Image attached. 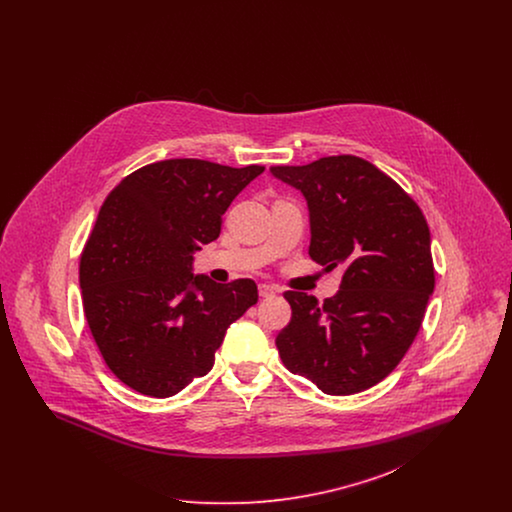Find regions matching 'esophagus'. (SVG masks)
Masks as SVG:
<instances>
[{
    "label": "esophagus",
    "mask_w": 512,
    "mask_h": 512,
    "mask_svg": "<svg viewBox=\"0 0 512 512\" xmlns=\"http://www.w3.org/2000/svg\"><path fill=\"white\" fill-rule=\"evenodd\" d=\"M259 295H261L263 299L274 297V295H276V288H274V286H268V284H261V286H259Z\"/></svg>",
    "instance_id": "1"
}]
</instances>
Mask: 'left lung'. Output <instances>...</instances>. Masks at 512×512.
I'll list each match as a JSON object with an SVG mask.
<instances>
[{
    "mask_svg": "<svg viewBox=\"0 0 512 512\" xmlns=\"http://www.w3.org/2000/svg\"><path fill=\"white\" fill-rule=\"evenodd\" d=\"M270 172L307 201L311 259L343 268L340 292L322 305L284 293L292 320L276 336L280 359L328 395L368 390L405 357L434 293L428 222L397 182L355 155Z\"/></svg>",
    "mask_w": 512,
    "mask_h": 512,
    "instance_id": "obj_1",
    "label": "left lung"
}]
</instances>
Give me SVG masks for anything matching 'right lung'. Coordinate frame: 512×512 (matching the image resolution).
I'll return each instance as SVG.
<instances>
[{"label":"right lung","mask_w":512,"mask_h":512,"mask_svg":"<svg viewBox=\"0 0 512 512\" xmlns=\"http://www.w3.org/2000/svg\"><path fill=\"white\" fill-rule=\"evenodd\" d=\"M265 167L169 159L107 195L80 257L84 315L103 361L132 390L171 397L205 376L228 326L257 303L249 278L194 274V253Z\"/></svg>","instance_id":"1"}]
</instances>
